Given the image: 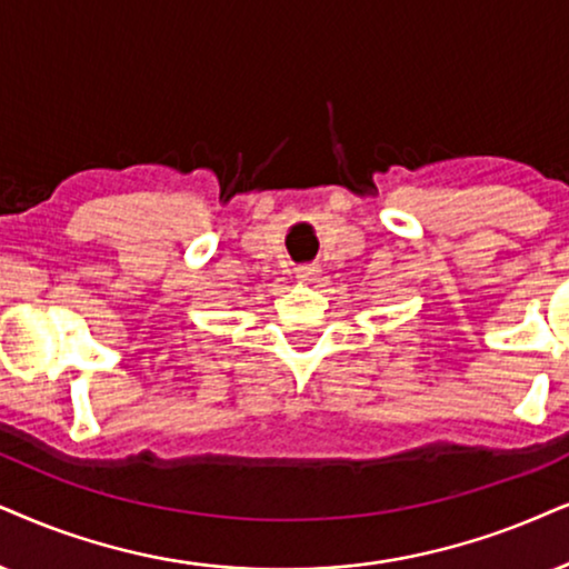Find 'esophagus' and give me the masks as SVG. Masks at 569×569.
<instances>
[{
  "label": "esophagus",
  "mask_w": 569,
  "mask_h": 569,
  "mask_svg": "<svg viewBox=\"0 0 569 569\" xmlns=\"http://www.w3.org/2000/svg\"><path fill=\"white\" fill-rule=\"evenodd\" d=\"M318 276H320L318 264H299L297 268V278L305 280V283H312V280H318Z\"/></svg>",
  "instance_id": "1"
}]
</instances>
